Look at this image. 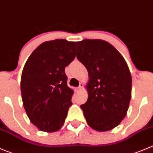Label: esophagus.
<instances>
[{
	"instance_id": "obj_1",
	"label": "esophagus",
	"mask_w": 153,
	"mask_h": 153,
	"mask_svg": "<svg viewBox=\"0 0 153 153\" xmlns=\"http://www.w3.org/2000/svg\"><path fill=\"white\" fill-rule=\"evenodd\" d=\"M82 86H83V84H82V83H79V87H78V88H76V90H77V91H80V90L82 88Z\"/></svg>"
}]
</instances>
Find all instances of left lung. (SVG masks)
I'll list each match as a JSON object with an SVG mask.
<instances>
[{"instance_id":"1","label":"left lung","mask_w":153,"mask_h":153,"mask_svg":"<svg viewBox=\"0 0 153 153\" xmlns=\"http://www.w3.org/2000/svg\"><path fill=\"white\" fill-rule=\"evenodd\" d=\"M76 58L86 68L88 100L80 106L91 128L107 131L126 117L131 97V75L124 58L110 43L76 42Z\"/></svg>"}]
</instances>
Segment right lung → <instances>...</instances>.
<instances>
[{
	"mask_svg": "<svg viewBox=\"0 0 153 153\" xmlns=\"http://www.w3.org/2000/svg\"><path fill=\"white\" fill-rule=\"evenodd\" d=\"M75 57V42L56 39L41 43L25 65L23 105L30 122L42 131H56L65 123L74 93L67 85L65 69Z\"/></svg>",
	"mask_w": 153,
	"mask_h": 153,
	"instance_id": "1",
	"label": "right lung"
}]
</instances>
